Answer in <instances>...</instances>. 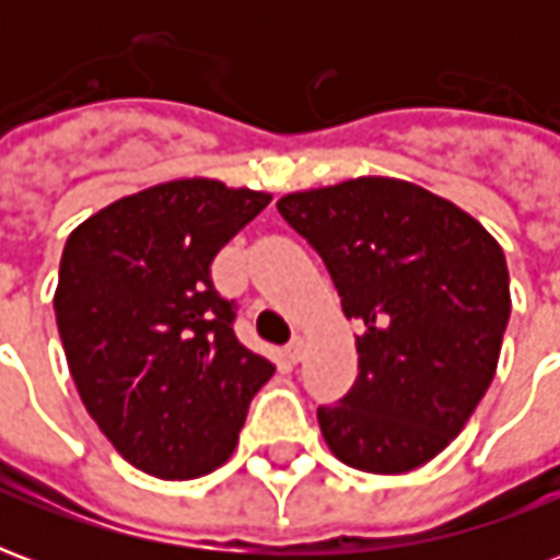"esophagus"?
Returning <instances> with one entry per match:
<instances>
[{"instance_id":"34e87169","label":"esophagus","mask_w":560,"mask_h":560,"mask_svg":"<svg viewBox=\"0 0 560 560\" xmlns=\"http://www.w3.org/2000/svg\"><path fill=\"white\" fill-rule=\"evenodd\" d=\"M284 357L291 360V363H303V357H305V345L303 339H293L288 348H284Z\"/></svg>"}]
</instances>
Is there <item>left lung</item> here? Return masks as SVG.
<instances>
[{
  "mask_svg": "<svg viewBox=\"0 0 560 560\" xmlns=\"http://www.w3.org/2000/svg\"><path fill=\"white\" fill-rule=\"evenodd\" d=\"M279 212L365 324L353 387L317 408L329 450L369 474L420 468L492 384L510 320L501 245L456 203L387 176L296 191Z\"/></svg>",
  "mask_w": 560,
  "mask_h": 560,
  "instance_id": "left-lung-1",
  "label": "left lung"
}]
</instances>
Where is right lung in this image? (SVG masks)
Segmentation results:
<instances>
[{"instance_id": "obj_1", "label": "right lung", "mask_w": 560, "mask_h": 560, "mask_svg": "<svg viewBox=\"0 0 560 560\" xmlns=\"http://www.w3.org/2000/svg\"><path fill=\"white\" fill-rule=\"evenodd\" d=\"M272 200L215 179L122 197L68 236L56 324L86 411L135 468L191 480L228 462L276 365L233 332L212 260Z\"/></svg>"}]
</instances>
